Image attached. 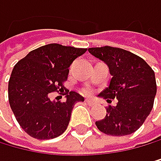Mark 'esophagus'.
Masks as SVG:
<instances>
[{
	"label": "esophagus",
	"instance_id": "1",
	"mask_svg": "<svg viewBox=\"0 0 161 161\" xmlns=\"http://www.w3.org/2000/svg\"><path fill=\"white\" fill-rule=\"evenodd\" d=\"M85 102H86L87 105H90V106H94L95 105V102L93 100H91V99H86Z\"/></svg>",
	"mask_w": 161,
	"mask_h": 161
}]
</instances>
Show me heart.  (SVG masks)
Listing matches in <instances>:
<instances>
[{"label":"heart","instance_id":"1","mask_svg":"<svg viewBox=\"0 0 161 161\" xmlns=\"http://www.w3.org/2000/svg\"><path fill=\"white\" fill-rule=\"evenodd\" d=\"M85 93L87 94V95H89V94H92V90H91V89H86V90H85Z\"/></svg>","mask_w":161,"mask_h":161}]
</instances>
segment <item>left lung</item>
<instances>
[{"label": "left lung", "instance_id": "obj_1", "mask_svg": "<svg viewBox=\"0 0 161 161\" xmlns=\"http://www.w3.org/2000/svg\"><path fill=\"white\" fill-rule=\"evenodd\" d=\"M91 54L109 66L112 75L110 85L99 97L115 107H109L107 115L96 125L101 132L112 136L132 134L142 126L153 108L156 95L155 75L152 68L136 54L122 48L103 46L89 48Z\"/></svg>", "mask_w": 161, "mask_h": 161}]
</instances>
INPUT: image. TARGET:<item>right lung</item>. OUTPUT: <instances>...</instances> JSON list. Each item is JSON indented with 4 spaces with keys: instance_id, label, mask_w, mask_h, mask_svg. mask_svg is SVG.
<instances>
[{
    "instance_id": "obj_1",
    "label": "right lung",
    "mask_w": 161,
    "mask_h": 161,
    "mask_svg": "<svg viewBox=\"0 0 161 161\" xmlns=\"http://www.w3.org/2000/svg\"><path fill=\"white\" fill-rule=\"evenodd\" d=\"M86 51V48L51 43L30 51L14 66L8 86L9 103L28 135L45 140L66 130L75 104L85 99L67 91L65 102H52L49 95L63 90L70 64Z\"/></svg>"
}]
</instances>
